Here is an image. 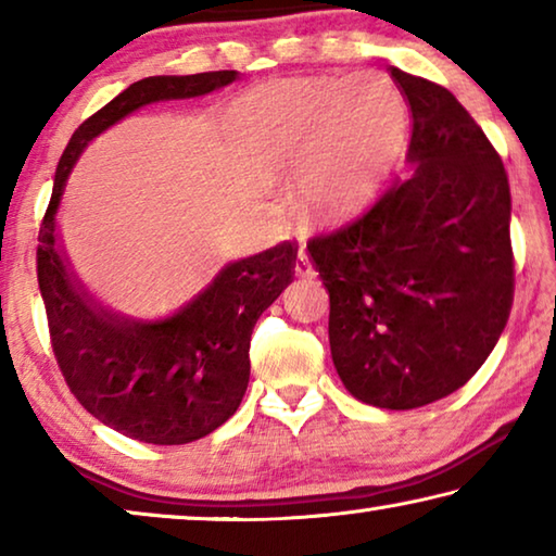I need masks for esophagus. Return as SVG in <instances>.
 Wrapping results in <instances>:
<instances>
[{"instance_id": "34e87169", "label": "esophagus", "mask_w": 556, "mask_h": 556, "mask_svg": "<svg viewBox=\"0 0 556 556\" xmlns=\"http://www.w3.org/2000/svg\"><path fill=\"white\" fill-rule=\"evenodd\" d=\"M294 271H296L299 277H314V275H316L312 260H308L304 248L299 250V255H296V260H294Z\"/></svg>"}]
</instances>
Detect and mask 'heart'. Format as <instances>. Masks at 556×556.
Instances as JSON below:
<instances>
[{
	"label": "heart",
	"mask_w": 556,
	"mask_h": 556,
	"mask_svg": "<svg viewBox=\"0 0 556 556\" xmlns=\"http://www.w3.org/2000/svg\"><path fill=\"white\" fill-rule=\"evenodd\" d=\"M407 105L382 73L291 78L242 96L228 115L232 144L252 172L299 159L301 203L316 218H343L370 199L400 152Z\"/></svg>",
	"instance_id": "1"
}]
</instances>
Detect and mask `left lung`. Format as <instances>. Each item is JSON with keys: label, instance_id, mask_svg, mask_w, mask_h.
I'll return each instance as SVG.
<instances>
[{"label": "left lung", "instance_id": "1", "mask_svg": "<svg viewBox=\"0 0 556 556\" xmlns=\"http://www.w3.org/2000/svg\"><path fill=\"white\" fill-rule=\"evenodd\" d=\"M412 110L407 162L361 218L308 240L331 299L338 378L382 409L437 402L473 378L513 306L510 184L466 108L390 68Z\"/></svg>", "mask_w": 556, "mask_h": 556}]
</instances>
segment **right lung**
Returning a JSON list of instances; mask_svg holds the SVG:
<instances>
[{"label":"right lung","instance_id":"1","mask_svg":"<svg viewBox=\"0 0 556 556\" xmlns=\"http://www.w3.org/2000/svg\"><path fill=\"white\" fill-rule=\"evenodd\" d=\"M232 80L238 71L131 83L73 131L39 230L36 271L63 378L92 417L144 444H188L238 412L250 382L252 328L294 279L296 244L285 240L230 262L176 314L135 321L102 306L75 277L55 235V213L90 139L152 102L208 96Z\"/></svg>","mask_w":556,"mask_h":556}]
</instances>
